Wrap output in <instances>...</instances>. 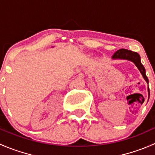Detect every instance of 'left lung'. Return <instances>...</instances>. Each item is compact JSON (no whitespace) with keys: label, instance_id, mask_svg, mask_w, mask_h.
I'll return each mask as SVG.
<instances>
[{"label":"left lung","instance_id":"1","mask_svg":"<svg viewBox=\"0 0 155 155\" xmlns=\"http://www.w3.org/2000/svg\"><path fill=\"white\" fill-rule=\"evenodd\" d=\"M112 59L115 60V59H123V60H127L130 61H132L134 64L137 66L138 70L143 75V77L144 78L145 82L148 84V79L145 75V69L141 63V60H140V56L138 53L135 52V51H132L130 50L124 49V48H121V49L118 50L114 53V54L112 57ZM148 98H149L150 92H149V87L148 85Z\"/></svg>","mask_w":155,"mask_h":155}]
</instances>
